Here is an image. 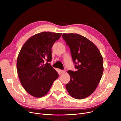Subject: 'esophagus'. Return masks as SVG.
Listing matches in <instances>:
<instances>
[{
    "label": "esophagus",
    "mask_w": 121,
    "mask_h": 121,
    "mask_svg": "<svg viewBox=\"0 0 121 121\" xmlns=\"http://www.w3.org/2000/svg\"><path fill=\"white\" fill-rule=\"evenodd\" d=\"M59 72L61 73H63L65 72L64 70H63V69H59Z\"/></svg>",
    "instance_id": "obj_1"
}]
</instances>
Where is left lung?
I'll use <instances>...</instances> for the list:
<instances>
[{"label": "left lung", "instance_id": "left-lung-1", "mask_svg": "<svg viewBox=\"0 0 121 121\" xmlns=\"http://www.w3.org/2000/svg\"><path fill=\"white\" fill-rule=\"evenodd\" d=\"M63 39L71 50L77 71H68L70 81L66 85L69 94L83 99L96 90L104 72L103 58L99 50L87 38L79 34L64 33Z\"/></svg>", "mask_w": 121, "mask_h": 121}]
</instances>
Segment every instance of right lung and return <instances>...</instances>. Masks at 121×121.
Masks as SVG:
<instances>
[{
    "instance_id": "obj_1",
    "label": "right lung",
    "mask_w": 121,
    "mask_h": 121,
    "mask_svg": "<svg viewBox=\"0 0 121 121\" xmlns=\"http://www.w3.org/2000/svg\"><path fill=\"white\" fill-rule=\"evenodd\" d=\"M62 33L43 32L30 37L18 54L17 69L21 83L27 93L36 98L46 95L58 73L50 63L52 48Z\"/></svg>"
}]
</instances>
